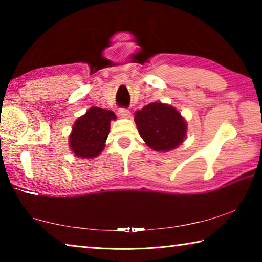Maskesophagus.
<instances>
[{
	"label": "esophagus",
	"instance_id": "obj_1",
	"mask_svg": "<svg viewBox=\"0 0 262 262\" xmlns=\"http://www.w3.org/2000/svg\"><path fill=\"white\" fill-rule=\"evenodd\" d=\"M118 114L119 117L122 118V119H127L130 117V111L127 110V108H120L118 111Z\"/></svg>",
	"mask_w": 262,
	"mask_h": 262
}]
</instances>
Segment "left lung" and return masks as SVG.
Listing matches in <instances>:
<instances>
[{"instance_id": "left-lung-1", "label": "left lung", "mask_w": 262, "mask_h": 262, "mask_svg": "<svg viewBox=\"0 0 262 262\" xmlns=\"http://www.w3.org/2000/svg\"><path fill=\"white\" fill-rule=\"evenodd\" d=\"M134 120L145 144L155 151L174 150L183 143L187 134V122L179 111L161 101L136 111Z\"/></svg>"}]
</instances>
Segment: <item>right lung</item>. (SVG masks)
<instances>
[{"label":"right lung","mask_w":262,"mask_h":262,"mask_svg":"<svg viewBox=\"0 0 262 262\" xmlns=\"http://www.w3.org/2000/svg\"><path fill=\"white\" fill-rule=\"evenodd\" d=\"M112 120H117L114 112L97 106L79 117L69 135V147L75 156L86 159L100 155L105 148Z\"/></svg>","instance_id":"1"}]
</instances>
